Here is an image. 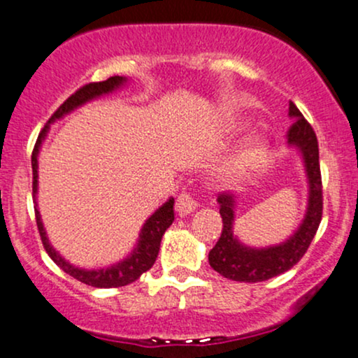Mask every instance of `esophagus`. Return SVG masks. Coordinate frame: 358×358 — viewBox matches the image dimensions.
Returning a JSON list of instances; mask_svg holds the SVG:
<instances>
[{
  "instance_id": "obj_1",
  "label": "esophagus",
  "mask_w": 358,
  "mask_h": 358,
  "mask_svg": "<svg viewBox=\"0 0 358 358\" xmlns=\"http://www.w3.org/2000/svg\"><path fill=\"white\" fill-rule=\"evenodd\" d=\"M195 207H197V202H195L194 197H192L190 194H187V192H183V194H180L178 199H176L175 210L178 212L180 215L190 214V212L195 210Z\"/></svg>"
}]
</instances>
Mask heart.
<instances>
[{
    "label": "heart",
    "instance_id": "1",
    "mask_svg": "<svg viewBox=\"0 0 358 358\" xmlns=\"http://www.w3.org/2000/svg\"><path fill=\"white\" fill-rule=\"evenodd\" d=\"M266 155V143L262 136L255 134L243 141V144L233 152L229 159L224 163L222 176L229 182L246 178L262 164Z\"/></svg>",
    "mask_w": 358,
    "mask_h": 358
}]
</instances>
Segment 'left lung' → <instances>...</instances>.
<instances>
[{"label":"left lung","mask_w":358,"mask_h":358,"mask_svg":"<svg viewBox=\"0 0 358 358\" xmlns=\"http://www.w3.org/2000/svg\"><path fill=\"white\" fill-rule=\"evenodd\" d=\"M289 117L294 124L289 129L287 146L299 152L308 182V206L304 217L287 239L277 245L257 248L245 245L234 234L236 207L241 197L236 194H219L217 203L222 217V233L214 248L209 251V263L215 272L229 280L263 282L287 272L304 257L320 227L323 214V190L317 139L313 127L292 101H289Z\"/></svg>","instance_id":"8db88e82"}]
</instances>
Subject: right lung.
<instances>
[{"label":"right lung","instance_id":"obj_1","mask_svg":"<svg viewBox=\"0 0 358 358\" xmlns=\"http://www.w3.org/2000/svg\"><path fill=\"white\" fill-rule=\"evenodd\" d=\"M129 83V78L125 76H112L108 80L100 81V83H90L83 86L81 90H78L74 95H71L64 103L56 110L50 120L47 122L45 127L42 129V132L38 134L37 143H35L34 152H32V173H34V203H35V219H37V227L38 233H41L42 245L47 251L50 258L57 266H61L66 273L71 275L76 280L83 282L86 285H92V287L98 289H112V287H124V285L132 284L137 278L141 277L144 272H148L152 265H155L156 258L159 253V245L161 238H163L164 231L171 226V222L175 221V214H173V203L175 199L170 197L163 206L158 207L151 215L146 219V222L141 227L139 238H137L136 246L132 248L131 253L124 258V260L113 263V265L105 266V268H80V266L73 265L66 260L64 257H61V253L50 245L49 238H47L44 222H42L41 212H38L37 206V192H38V152H41L42 144H44L47 134H49L50 124L66 117L73 110L83 107L88 101L96 100V98L110 95V93L117 92V90L124 88Z\"/></svg>","mask_w":358,"mask_h":358}]
</instances>
